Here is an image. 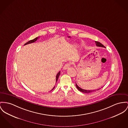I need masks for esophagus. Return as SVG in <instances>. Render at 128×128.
I'll return each instance as SVG.
<instances>
[{"instance_id": "obj_1", "label": "esophagus", "mask_w": 128, "mask_h": 128, "mask_svg": "<svg viewBox=\"0 0 128 128\" xmlns=\"http://www.w3.org/2000/svg\"><path fill=\"white\" fill-rule=\"evenodd\" d=\"M70 65H71V64H70V63H67V64H66L64 66V68H63V69H64V70H66V69H68V68L70 66Z\"/></svg>"}]
</instances>
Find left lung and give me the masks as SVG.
Here are the masks:
<instances>
[{"label":"left lung","mask_w":128,"mask_h":128,"mask_svg":"<svg viewBox=\"0 0 128 128\" xmlns=\"http://www.w3.org/2000/svg\"><path fill=\"white\" fill-rule=\"evenodd\" d=\"M95 43L96 44V46H100V47H103V48H105L102 44L100 43V42H98V41H95ZM76 87L77 88V89L80 92H82L83 93H90L91 92H93L94 91H97V90H99L101 88H100V89H96V90H84V89H82L81 88H80L78 85H77L76 83Z\"/></svg>","instance_id":"left-lung-1"}]
</instances>
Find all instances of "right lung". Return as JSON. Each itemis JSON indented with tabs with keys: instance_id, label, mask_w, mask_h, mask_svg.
I'll use <instances>...</instances> for the list:
<instances>
[{
	"instance_id": "right-lung-1",
	"label": "right lung",
	"mask_w": 128,
	"mask_h": 128,
	"mask_svg": "<svg viewBox=\"0 0 128 128\" xmlns=\"http://www.w3.org/2000/svg\"><path fill=\"white\" fill-rule=\"evenodd\" d=\"M38 38H39V37H36V38H35V39H33V40H30V41H29L28 42H26V43L24 44V45H26V44H30V43H34L35 42V41H37V40L38 39ZM60 71H59L58 73V74H57V75H56V82H57V80H58V78H59V76H60ZM55 86L53 88V89L51 90V91H52V90H53L54 89V88H55Z\"/></svg>"
}]
</instances>
